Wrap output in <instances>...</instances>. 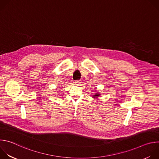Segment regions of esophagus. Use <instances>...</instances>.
Wrapping results in <instances>:
<instances>
[{
	"instance_id": "34e87169",
	"label": "esophagus",
	"mask_w": 159,
	"mask_h": 159,
	"mask_svg": "<svg viewBox=\"0 0 159 159\" xmlns=\"http://www.w3.org/2000/svg\"><path fill=\"white\" fill-rule=\"evenodd\" d=\"M80 83H81V82H80V80H76V81L75 82V84H77V85H79Z\"/></svg>"
}]
</instances>
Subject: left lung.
<instances>
[{"label": "left lung", "instance_id": "1", "mask_svg": "<svg viewBox=\"0 0 159 159\" xmlns=\"http://www.w3.org/2000/svg\"><path fill=\"white\" fill-rule=\"evenodd\" d=\"M100 95H101V94H100L99 93H96L93 96V98H98Z\"/></svg>", "mask_w": 159, "mask_h": 159}]
</instances>
